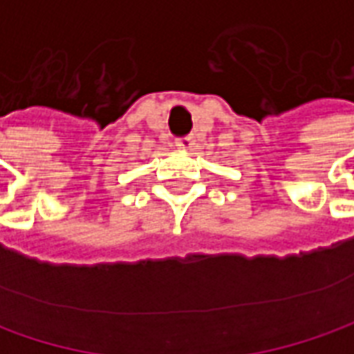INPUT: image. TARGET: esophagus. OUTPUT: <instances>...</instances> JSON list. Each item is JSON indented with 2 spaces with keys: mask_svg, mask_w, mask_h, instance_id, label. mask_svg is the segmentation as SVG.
Instances as JSON below:
<instances>
[{
  "mask_svg": "<svg viewBox=\"0 0 354 354\" xmlns=\"http://www.w3.org/2000/svg\"><path fill=\"white\" fill-rule=\"evenodd\" d=\"M194 145H196L194 136H182V138H178L176 140V147L180 148V150H192Z\"/></svg>",
  "mask_w": 354,
  "mask_h": 354,
  "instance_id": "1",
  "label": "esophagus"
}]
</instances>
